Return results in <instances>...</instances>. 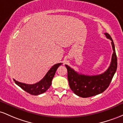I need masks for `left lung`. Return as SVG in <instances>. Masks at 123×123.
<instances>
[{
    "mask_svg": "<svg viewBox=\"0 0 123 123\" xmlns=\"http://www.w3.org/2000/svg\"><path fill=\"white\" fill-rule=\"evenodd\" d=\"M106 38L110 39L113 53L110 66L105 73L99 75H86L78 74L68 65L67 78L69 85L75 95L82 98H88L102 93L108 88L117 67V59L112 38L108 33H105Z\"/></svg>",
    "mask_w": 123,
    "mask_h": 123,
    "instance_id": "8db88e82",
    "label": "left lung"
}]
</instances>
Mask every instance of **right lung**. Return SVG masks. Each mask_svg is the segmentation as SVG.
<instances>
[{"mask_svg": "<svg viewBox=\"0 0 123 123\" xmlns=\"http://www.w3.org/2000/svg\"><path fill=\"white\" fill-rule=\"evenodd\" d=\"M62 64V63H57L52 66L50 70L48 71V72L46 73L45 76L37 83L34 84H26L16 81L14 79V81L18 86H20L23 90L28 92L30 94L32 95L42 94L46 92L51 86L52 81L55 76L56 70L58 67Z\"/></svg>", "mask_w": 123, "mask_h": 123, "instance_id": "add662e5", "label": "right lung"}]
</instances>
